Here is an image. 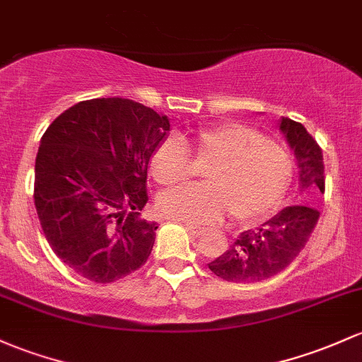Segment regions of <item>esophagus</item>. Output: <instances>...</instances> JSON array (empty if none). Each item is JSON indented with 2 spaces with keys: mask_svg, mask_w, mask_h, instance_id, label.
<instances>
[{
  "mask_svg": "<svg viewBox=\"0 0 362 362\" xmlns=\"http://www.w3.org/2000/svg\"><path fill=\"white\" fill-rule=\"evenodd\" d=\"M185 230L190 233L192 237H199L202 232H204V228H201V226H196V225H185Z\"/></svg>",
  "mask_w": 362,
  "mask_h": 362,
  "instance_id": "obj_1",
  "label": "esophagus"
}]
</instances>
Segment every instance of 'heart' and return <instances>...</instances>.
<instances>
[{
	"label": "heart",
	"instance_id": "1",
	"mask_svg": "<svg viewBox=\"0 0 362 362\" xmlns=\"http://www.w3.org/2000/svg\"><path fill=\"white\" fill-rule=\"evenodd\" d=\"M189 149L199 165H208L204 185L173 189L158 201L163 216L184 223H214L228 213L235 223L259 220L278 204L292 178V160L280 144L244 123L225 122L185 141L166 137L151 158L158 184L172 187L187 180Z\"/></svg>",
	"mask_w": 362,
	"mask_h": 362
}]
</instances>
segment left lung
Segmentation results:
<instances>
[{
	"instance_id": "1",
	"label": "left lung",
	"mask_w": 362,
	"mask_h": 362,
	"mask_svg": "<svg viewBox=\"0 0 362 362\" xmlns=\"http://www.w3.org/2000/svg\"><path fill=\"white\" fill-rule=\"evenodd\" d=\"M280 130L297 158L304 202L281 209L259 228L240 233L220 257L209 263L214 275L226 281L251 284L284 272L308 244L320 218L313 206L325 192V163L320 144L303 123L291 118H281Z\"/></svg>"
}]
</instances>
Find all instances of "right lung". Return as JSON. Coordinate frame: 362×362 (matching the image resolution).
Masks as SVG:
<instances>
[{"label": "right lung", "instance_id": "1", "mask_svg": "<svg viewBox=\"0 0 362 362\" xmlns=\"http://www.w3.org/2000/svg\"><path fill=\"white\" fill-rule=\"evenodd\" d=\"M168 130L165 115L123 98L81 101L47 127L34 202L47 244L77 275L110 284L148 261L158 226L139 216Z\"/></svg>", "mask_w": 362, "mask_h": 362}]
</instances>
